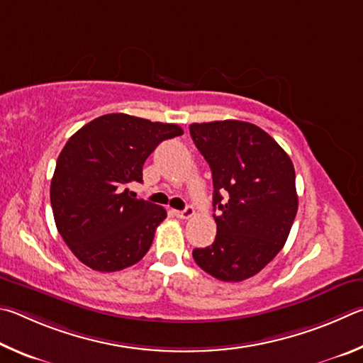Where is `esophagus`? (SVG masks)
Masks as SVG:
<instances>
[{
	"label": "esophagus",
	"mask_w": 363,
	"mask_h": 363,
	"mask_svg": "<svg viewBox=\"0 0 363 363\" xmlns=\"http://www.w3.org/2000/svg\"><path fill=\"white\" fill-rule=\"evenodd\" d=\"M175 215L178 218L182 220H186V218H191L194 215V208L191 206H186V208H183V211H175Z\"/></svg>",
	"instance_id": "obj_1"
}]
</instances>
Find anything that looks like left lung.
Wrapping results in <instances>:
<instances>
[{
	"instance_id": "8db88e82",
	"label": "left lung",
	"mask_w": 363,
	"mask_h": 363,
	"mask_svg": "<svg viewBox=\"0 0 363 363\" xmlns=\"http://www.w3.org/2000/svg\"><path fill=\"white\" fill-rule=\"evenodd\" d=\"M189 133L211 165L217 236L194 249L201 269L223 282L258 274L287 240L298 211L294 162L258 125L194 123Z\"/></svg>"
}]
</instances>
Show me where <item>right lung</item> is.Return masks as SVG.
<instances>
[{"label": "right lung", "mask_w": 363, "mask_h": 363, "mask_svg": "<svg viewBox=\"0 0 363 363\" xmlns=\"http://www.w3.org/2000/svg\"><path fill=\"white\" fill-rule=\"evenodd\" d=\"M182 133L177 124L111 113L69 137L50 182V206L57 230L81 263L114 272L146 255L167 212L137 199L129 185L143 182V164L159 143Z\"/></svg>", "instance_id": "1"}]
</instances>
